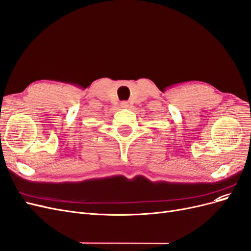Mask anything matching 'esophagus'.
Here are the masks:
<instances>
[{
  "label": "esophagus",
  "mask_w": 251,
  "mask_h": 251,
  "mask_svg": "<svg viewBox=\"0 0 251 251\" xmlns=\"http://www.w3.org/2000/svg\"><path fill=\"white\" fill-rule=\"evenodd\" d=\"M120 107L123 108V109H127V108H128L127 101H121V102H120Z\"/></svg>",
  "instance_id": "esophagus-1"
}]
</instances>
